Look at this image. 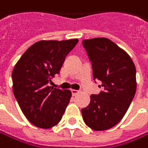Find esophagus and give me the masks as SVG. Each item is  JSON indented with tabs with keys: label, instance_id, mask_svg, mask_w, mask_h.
<instances>
[{
	"label": "esophagus",
	"instance_id": "esophagus-1",
	"mask_svg": "<svg viewBox=\"0 0 148 148\" xmlns=\"http://www.w3.org/2000/svg\"><path fill=\"white\" fill-rule=\"evenodd\" d=\"M71 91H72V94L73 96H75V95H77L79 93V90H71Z\"/></svg>",
	"mask_w": 148,
	"mask_h": 148
}]
</instances>
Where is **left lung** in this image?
<instances>
[{
  "mask_svg": "<svg viewBox=\"0 0 148 148\" xmlns=\"http://www.w3.org/2000/svg\"><path fill=\"white\" fill-rule=\"evenodd\" d=\"M82 45L92 66L94 81L104 88L90 96L82 109L84 123L94 130H108L120 122L137 89L136 67L130 57L107 38L83 40Z\"/></svg>",
  "mask_w": 148,
  "mask_h": 148,
  "instance_id": "8db88e82",
  "label": "left lung"
}]
</instances>
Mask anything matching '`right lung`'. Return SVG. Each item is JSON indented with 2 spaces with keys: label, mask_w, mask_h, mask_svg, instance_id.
<instances>
[{
  "label": "right lung",
  "mask_w": 148,
  "mask_h": 148,
  "mask_svg": "<svg viewBox=\"0 0 148 148\" xmlns=\"http://www.w3.org/2000/svg\"><path fill=\"white\" fill-rule=\"evenodd\" d=\"M77 42V39L37 42L26 49L13 69L14 96L27 120L36 127L51 128L65 113L72 92L49 83Z\"/></svg>",
  "instance_id": "add662e5"
}]
</instances>
